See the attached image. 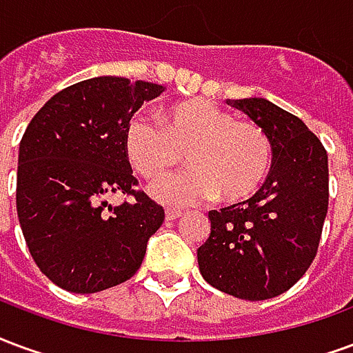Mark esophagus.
I'll list each match as a JSON object with an SVG mask.
<instances>
[{
	"mask_svg": "<svg viewBox=\"0 0 353 353\" xmlns=\"http://www.w3.org/2000/svg\"><path fill=\"white\" fill-rule=\"evenodd\" d=\"M177 217H181V212H177V210H166V221H174Z\"/></svg>",
	"mask_w": 353,
	"mask_h": 353,
	"instance_id": "esophagus-1",
	"label": "esophagus"
}]
</instances>
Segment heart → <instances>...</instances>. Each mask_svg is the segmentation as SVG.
Wrapping results in <instances>:
<instances>
[{"mask_svg": "<svg viewBox=\"0 0 353 353\" xmlns=\"http://www.w3.org/2000/svg\"><path fill=\"white\" fill-rule=\"evenodd\" d=\"M124 153L147 179L166 174L185 151L189 168L151 187L166 206H191L219 194L225 202L252 196L272 164V145L257 124L234 121L208 100H187L162 109V124L134 115L126 123Z\"/></svg>", "mask_w": 353, "mask_h": 353, "instance_id": "heart-1", "label": "heart"}]
</instances>
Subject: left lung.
I'll return each instance as SVG.
<instances>
[{"label":"left lung","mask_w":353,"mask_h":353,"mask_svg":"<svg viewBox=\"0 0 353 353\" xmlns=\"http://www.w3.org/2000/svg\"><path fill=\"white\" fill-rule=\"evenodd\" d=\"M227 103L268 136L272 166L252 199L208 214L212 229L196 250L199 268L223 293L265 301L293 288L316 257L329 206L327 151L299 117L272 101Z\"/></svg>","instance_id":"8db88e82"}]
</instances>
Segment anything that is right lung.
Segmentation results:
<instances>
[{
	"label": "right lung",
	"instance_id": "obj_1",
	"mask_svg": "<svg viewBox=\"0 0 353 353\" xmlns=\"http://www.w3.org/2000/svg\"><path fill=\"white\" fill-rule=\"evenodd\" d=\"M162 85L94 77L54 94L19 147L17 212L28 250L47 278L72 293H96L132 278L164 210L134 191L124 153L126 123ZM132 203L111 207L109 194Z\"/></svg>",
	"mask_w": 353,
	"mask_h": 353
}]
</instances>
